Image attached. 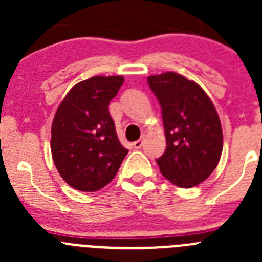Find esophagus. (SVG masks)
Returning a JSON list of instances; mask_svg holds the SVG:
<instances>
[{
    "label": "esophagus",
    "mask_w": 262,
    "mask_h": 262,
    "mask_svg": "<svg viewBox=\"0 0 262 262\" xmlns=\"http://www.w3.org/2000/svg\"><path fill=\"white\" fill-rule=\"evenodd\" d=\"M143 143H144V135L142 136V139H139V140H136V142L134 143V148H136V149H140V148L143 147Z\"/></svg>",
    "instance_id": "obj_1"
}]
</instances>
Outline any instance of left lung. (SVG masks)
<instances>
[{"label": "left lung", "mask_w": 262, "mask_h": 262, "mask_svg": "<svg viewBox=\"0 0 262 262\" xmlns=\"http://www.w3.org/2000/svg\"><path fill=\"white\" fill-rule=\"evenodd\" d=\"M161 106L166 149L156 160L164 177L180 187L203 182L223 149L219 115L205 90L176 72L148 77Z\"/></svg>", "instance_id": "obj_1"}]
</instances>
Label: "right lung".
I'll list each match as a JSON object with an SVG mask.
<instances>
[{"instance_id": "add662e5", "label": "right lung", "mask_w": 262, "mask_h": 262, "mask_svg": "<svg viewBox=\"0 0 262 262\" xmlns=\"http://www.w3.org/2000/svg\"><path fill=\"white\" fill-rule=\"evenodd\" d=\"M123 81L122 76L81 81L57 107L51 127V152L57 172L76 190L102 189L128 154L108 113V103Z\"/></svg>"}]
</instances>
